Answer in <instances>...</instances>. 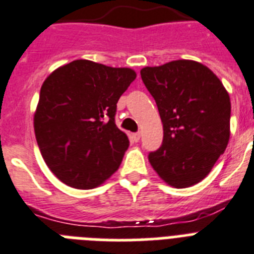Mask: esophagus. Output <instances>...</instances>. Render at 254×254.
Here are the masks:
<instances>
[{"instance_id": "esophagus-1", "label": "esophagus", "mask_w": 254, "mask_h": 254, "mask_svg": "<svg viewBox=\"0 0 254 254\" xmlns=\"http://www.w3.org/2000/svg\"><path fill=\"white\" fill-rule=\"evenodd\" d=\"M131 138H133L134 142H138L139 139H141V133H139V131H138V133H133Z\"/></svg>"}]
</instances>
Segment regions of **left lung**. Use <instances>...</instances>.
<instances>
[{
  "instance_id": "left-lung-1",
  "label": "left lung",
  "mask_w": 254,
  "mask_h": 254,
  "mask_svg": "<svg viewBox=\"0 0 254 254\" xmlns=\"http://www.w3.org/2000/svg\"><path fill=\"white\" fill-rule=\"evenodd\" d=\"M141 77L163 123L162 146L148 154L150 164L171 187L197 184L227 147L230 95L209 67L190 60L143 67Z\"/></svg>"
}]
</instances>
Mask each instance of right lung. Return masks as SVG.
<instances>
[{
    "label": "right lung",
    "mask_w": 254,
    "mask_h": 254,
    "mask_svg": "<svg viewBox=\"0 0 254 254\" xmlns=\"http://www.w3.org/2000/svg\"><path fill=\"white\" fill-rule=\"evenodd\" d=\"M135 77L127 67L75 60L44 80L35 135L47 166L64 184L92 189L119 170L129 139L115 124L117 102Z\"/></svg>",
    "instance_id": "obj_1"
}]
</instances>
